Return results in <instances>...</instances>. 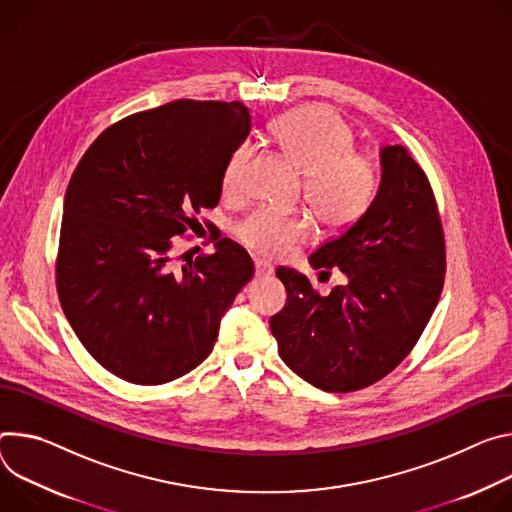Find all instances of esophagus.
Here are the masks:
<instances>
[{"instance_id":"1","label":"esophagus","mask_w":512,"mask_h":512,"mask_svg":"<svg viewBox=\"0 0 512 512\" xmlns=\"http://www.w3.org/2000/svg\"><path fill=\"white\" fill-rule=\"evenodd\" d=\"M254 266H256V274L258 276H270L274 272L272 264L268 260H262V258H256L254 260Z\"/></svg>"}]
</instances>
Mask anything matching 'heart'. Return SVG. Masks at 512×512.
<instances>
[{
  "label": "heart",
  "instance_id": "1",
  "mask_svg": "<svg viewBox=\"0 0 512 512\" xmlns=\"http://www.w3.org/2000/svg\"><path fill=\"white\" fill-rule=\"evenodd\" d=\"M280 150L305 177V201L331 230L352 225L370 207L378 189L372 156L354 150L352 128L331 109L301 107L272 124ZM252 156L250 144L234 150L223 170V189L238 191ZM238 238L254 252L276 256L313 238V221L260 207L236 227Z\"/></svg>",
  "mask_w": 512,
  "mask_h": 512
}]
</instances>
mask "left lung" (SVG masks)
Segmentation results:
<instances>
[{"label": "left lung", "instance_id": "left-lung-1", "mask_svg": "<svg viewBox=\"0 0 512 512\" xmlns=\"http://www.w3.org/2000/svg\"><path fill=\"white\" fill-rule=\"evenodd\" d=\"M382 181L370 207L309 258L348 285L321 297L305 274L280 266L287 305L270 317L278 354L327 392L366 388L415 348L439 301L445 238L433 189L405 146L380 152Z\"/></svg>", "mask_w": 512, "mask_h": 512}]
</instances>
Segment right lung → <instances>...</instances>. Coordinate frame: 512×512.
Listing matches in <instances>:
<instances>
[{"mask_svg":"<svg viewBox=\"0 0 512 512\" xmlns=\"http://www.w3.org/2000/svg\"><path fill=\"white\" fill-rule=\"evenodd\" d=\"M250 126L240 101L179 99L109 126L77 164L56 291L79 342L107 372L154 386L211 354L254 262L221 238L213 254L177 266L173 244L219 203L225 164Z\"/></svg>","mask_w":512,"mask_h":512,"instance_id":"right-lung-1","label":"right lung"}]
</instances>
